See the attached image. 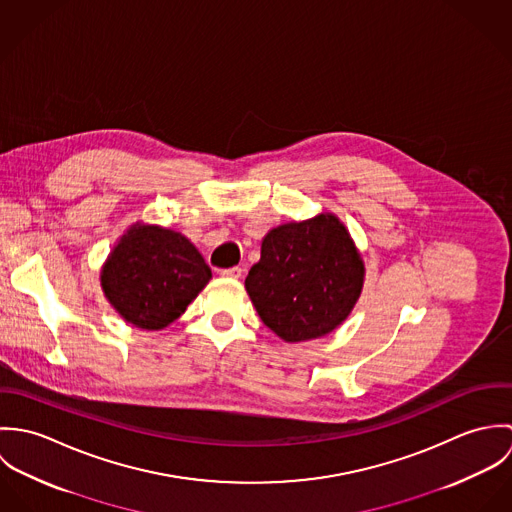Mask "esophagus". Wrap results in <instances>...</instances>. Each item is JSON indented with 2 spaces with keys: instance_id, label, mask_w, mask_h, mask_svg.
<instances>
[{
  "instance_id": "1",
  "label": "esophagus",
  "mask_w": 512,
  "mask_h": 512,
  "mask_svg": "<svg viewBox=\"0 0 512 512\" xmlns=\"http://www.w3.org/2000/svg\"><path fill=\"white\" fill-rule=\"evenodd\" d=\"M220 276L222 278H228V280H240L242 278V268H228V270H220Z\"/></svg>"
}]
</instances>
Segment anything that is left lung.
<instances>
[{
	"label": "left lung",
	"mask_w": 512,
	"mask_h": 512,
	"mask_svg": "<svg viewBox=\"0 0 512 512\" xmlns=\"http://www.w3.org/2000/svg\"><path fill=\"white\" fill-rule=\"evenodd\" d=\"M363 286V256L333 213L272 228L244 282L264 325L286 343L333 333L351 315Z\"/></svg>",
	"instance_id": "obj_1"
}]
</instances>
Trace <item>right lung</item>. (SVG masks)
Instances as JSON below:
<instances>
[{
    "label": "right lung",
    "mask_w": 512,
    "mask_h": 512,
    "mask_svg": "<svg viewBox=\"0 0 512 512\" xmlns=\"http://www.w3.org/2000/svg\"><path fill=\"white\" fill-rule=\"evenodd\" d=\"M213 278L193 242L171 228L134 222L100 270L108 303L130 325L159 331L181 317Z\"/></svg>",
    "instance_id": "add662e5"
}]
</instances>
